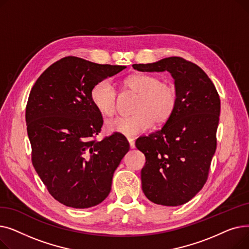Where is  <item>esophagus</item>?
Returning a JSON list of instances; mask_svg holds the SVG:
<instances>
[{
  "instance_id": "obj_1",
  "label": "esophagus",
  "mask_w": 249,
  "mask_h": 249,
  "mask_svg": "<svg viewBox=\"0 0 249 249\" xmlns=\"http://www.w3.org/2000/svg\"><path fill=\"white\" fill-rule=\"evenodd\" d=\"M128 142H129V145L130 148H134L135 147V143H134V139L133 138H128Z\"/></svg>"
}]
</instances>
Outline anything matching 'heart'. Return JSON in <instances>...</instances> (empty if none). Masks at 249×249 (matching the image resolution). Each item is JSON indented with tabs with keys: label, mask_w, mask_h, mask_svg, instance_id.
Masks as SVG:
<instances>
[{
	"label": "heart",
	"mask_w": 249,
	"mask_h": 249,
	"mask_svg": "<svg viewBox=\"0 0 249 249\" xmlns=\"http://www.w3.org/2000/svg\"><path fill=\"white\" fill-rule=\"evenodd\" d=\"M125 90L137 95L132 108V116L117 117L106 122L111 133L135 136L145 132L154 123L162 125L168 121L177 108L178 91L175 86L161 82L149 73H133L123 81ZM90 101L95 108L106 117L117 110V91L109 80L98 82L90 89Z\"/></svg>",
	"instance_id": "b5f03b06"
}]
</instances>
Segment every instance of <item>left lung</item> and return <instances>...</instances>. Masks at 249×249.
Listing matches in <instances>:
<instances>
[{"mask_svg":"<svg viewBox=\"0 0 249 249\" xmlns=\"http://www.w3.org/2000/svg\"><path fill=\"white\" fill-rule=\"evenodd\" d=\"M139 71H168L178 91L177 108L159 131L139 137L135 145L145 155L142 191L151 202L179 206L206 184L217 146L220 116L218 91L206 72L191 61L172 56L133 64Z\"/></svg>","mask_w":249,"mask_h":249,"instance_id":"1","label":"left lung"}]
</instances>
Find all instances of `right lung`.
<instances>
[{
	"instance_id": "right-lung-1",
	"label": "right lung",
	"mask_w": 249,
	"mask_h": 249,
	"mask_svg": "<svg viewBox=\"0 0 249 249\" xmlns=\"http://www.w3.org/2000/svg\"><path fill=\"white\" fill-rule=\"evenodd\" d=\"M124 69L67 56L44 71L30 91L26 123L32 163L49 194L65 206L102 203L130 148L119 133L94 139L103 118L90 101L91 88Z\"/></svg>"
}]
</instances>
